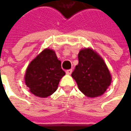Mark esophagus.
<instances>
[{
    "mask_svg": "<svg viewBox=\"0 0 131 131\" xmlns=\"http://www.w3.org/2000/svg\"><path fill=\"white\" fill-rule=\"evenodd\" d=\"M72 73V69H68V70H67L66 71V74H68V75H70V74Z\"/></svg>",
    "mask_w": 131,
    "mask_h": 131,
    "instance_id": "esophagus-1",
    "label": "esophagus"
}]
</instances>
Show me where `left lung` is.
Wrapping results in <instances>:
<instances>
[{"mask_svg": "<svg viewBox=\"0 0 131 131\" xmlns=\"http://www.w3.org/2000/svg\"><path fill=\"white\" fill-rule=\"evenodd\" d=\"M79 64L71 74L79 89L89 97L103 95L111 84L112 77L104 60L91 48L80 50Z\"/></svg>", "mask_w": 131, "mask_h": 131, "instance_id": "1", "label": "left lung"}]
</instances>
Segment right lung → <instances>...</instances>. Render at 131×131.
Here are the masks:
<instances>
[{"mask_svg":"<svg viewBox=\"0 0 131 131\" xmlns=\"http://www.w3.org/2000/svg\"><path fill=\"white\" fill-rule=\"evenodd\" d=\"M65 75L61 61L55 52L46 48L30 62L24 77L30 92L40 97H47L56 91L60 79Z\"/></svg>","mask_w":131,"mask_h":131,"instance_id":"1","label":"right lung"}]
</instances>
